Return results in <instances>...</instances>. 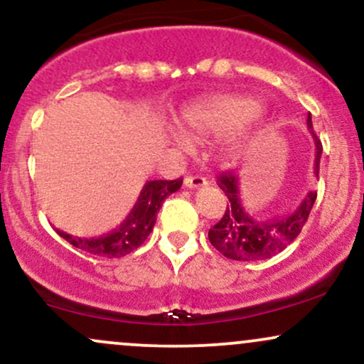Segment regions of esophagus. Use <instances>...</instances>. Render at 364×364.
<instances>
[{
    "label": "esophagus",
    "mask_w": 364,
    "mask_h": 364,
    "mask_svg": "<svg viewBox=\"0 0 364 364\" xmlns=\"http://www.w3.org/2000/svg\"><path fill=\"white\" fill-rule=\"evenodd\" d=\"M207 185V179L203 176H186L185 186L186 188H202Z\"/></svg>",
    "instance_id": "1"
}]
</instances>
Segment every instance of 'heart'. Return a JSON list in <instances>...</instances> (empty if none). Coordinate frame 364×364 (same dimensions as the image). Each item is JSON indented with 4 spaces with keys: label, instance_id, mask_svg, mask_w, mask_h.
Returning a JSON list of instances; mask_svg holds the SVG:
<instances>
[{
    "label": "heart",
    "instance_id": "1",
    "mask_svg": "<svg viewBox=\"0 0 364 364\" xmlns=\"http://www.w3.org/2000/svg\"><path fill=\"white\" fill-rule=\"evenodd\" d=\"M257 104L240 97H225L186 111L185 129L191 136L220 135L250 123L257 116Z\"/></svg>",
    "mask_w": 364,
    "mask_h": 364
}]
</instances>
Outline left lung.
<instances>
[{
  "label": "left lung",
  "instance_id": "1",
  "mask_svg": "<svg viewBox=\"0 0 364 364\" xmlns=\"http://www.w3.org/2000/svg\"><path fill=\"white\" fill-rule=\"evenodd\" d=\"M313 140H315V176H318L320 157H321V141L313 132L311 116L306 119ZM217 185L228 196L224 215L215 225L208 231V240L219 253L224 257L237 262H258L274 257L286 250L301 232L303 225L306 224L313 203L316 200V191H310L299 207L289 215L274 220H255L246 212L241 202L240 178L232 171H225L217 176Z\"/></svg>",
  "mask_w": 364,
  "mask_h": 364
}]
</instances>
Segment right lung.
Listing matches in <instances>:
<instances>
[{"label": "right lung", "mask_w": 364, "mask_h": 364, "mask_svg": "<svg viewBox=\"0 0 364 364\" xmlns=\"http://www.w3.org/2000/svg\"><path fill=\"white\" fill-rule=\"evenodd\" d=\"M183 185V178L174 179V181H166V179H154L147 181L141 188L139 200L133 205L132 212L127 215V219L121 223L118 228L112 229L107 235L99 237H78L66 235V232L56 229L58 235L63 240L68 241L75 248L83 250L90 255L106 258H121L127 257L128 253L135 252L139 246L147 240L152 232L154 224H156L157 212L161 208L162 202L171 193L178 191Z\"/></svg>", "instance_id": "1"}]
</instances>
